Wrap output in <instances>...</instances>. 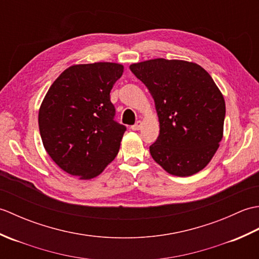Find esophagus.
I'll return each instance as SVG.
<instances>
[{
    "label": "esophagus",
    "instance_id": "obj_1",
    "mask_svg": "<svg viewBox=\"0 0 259 259\" xmlns=\"http://www.w3.org/2000/svg\"><path fill=\"white\" fill-rule=\"evenodd\" d=\"M141 128H142V122L140 120L137 121V122L134 125H131V129H133V130H140Z\"/></svg>",
    "mask_w": 259,
    "mask_h": 259
}]
</instances>
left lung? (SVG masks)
Here are the masks:
<instances>
[{
    "mask_svg": "<svg viewBox=\"0 0 259 259\" xmlns=\"http://www.w3.org/2000/svg\"><path fill=\"white\" fill-rule=\"evenodd\" d=\"M155 100L160 131L150 155L167 172L186 177L205 168L223 139L225 100L200 65L155 59L130 65Z\"/></svg>",
    "mask_w": 259,
    "mask_h": 259,
    "instance_id": "left-lung-1",
    "label": "left lung"
}]
</instances>
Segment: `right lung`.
<instances>
[{
  "label": "right lung",
  "instance_id": "right-lung-1",
  "mask_svg": "<svg viewBox=\"0 0 259 259\" xmlns=\"http://www.w3.org/2000/svg\"><path fill=\"white\" fill-rule=\"evenodd\" d=\"M118 63L72 65L53 82L38 111V128L49 156L65 172L91 179L118 155L125 125L114 120L110 101Z\"/></svg>",
  "mask_w": 259,
  "mask_h": 259
}]
</instances>
